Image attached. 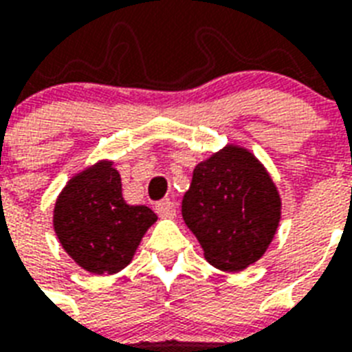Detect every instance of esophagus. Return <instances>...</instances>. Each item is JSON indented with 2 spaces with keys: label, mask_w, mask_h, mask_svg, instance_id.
I'll return each mask as SVG.
<instances>
[{
  "label": "esophagus",
  "mask_w": 352,
  "mask_h": 352,
  "mask_svg": "<svg viewBox=\"0 0 352 352\" xmlns=\"http://www.w3.org/2000/svg\"><path fill=\"white\" fill-rule=\"evenodd\" d=\"M155 210H157V214H159L160 217H168V219H171V217H175L177 215V206L175 203H171V201H160V203L155 206Z\"/></svg>",
  "instance_id": "esophagus-1"
}]
</instances>
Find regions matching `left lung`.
Returning a JSON list of instances; mask_svg holds the SVG:
<instances>
[{"label": "left lung", "mask_w": 352, "mask_h": 352, "mask_svg": "<svg viewBox=\"0 0 352 352\" xmlns=\"http://www.w3.org/2000/svg\"><path fill=\"white\" fill-rule=\"evenodd\" d=\"M184 223L206 261L241 272L259 261L281 221V197L265 164L239 144H226L193 170L182 199Z\"/></svg>", "instance_id": "1"}]
</instances>
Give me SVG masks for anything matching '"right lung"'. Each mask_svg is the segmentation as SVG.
<instances>
[{
	"label": "right lung",
	"mask_w": 352,
	"mask_h": 352,
	"mask_svg": "<svg viewBox=\"0 0 352 352\" xmlns=\"http://www.w3.org/2000/svg\"><path fill=\"white\" fill-rule=\"evenodd\" d=\"M155 221L151 208L124 201L120 173L109 159L74 173L52 210V228L63 250L96 276L126 268Z\"/></svg>",
	"instance_id": "right-lung-1"
}]
</instances>
